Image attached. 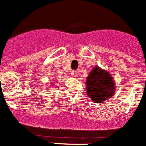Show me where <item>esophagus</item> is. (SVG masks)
Listing matches in <instances>:
<instances>
[{
	"instance_id": "obj_1",
	"label": "esophagus",
	"mask_w": 146,
	"mask_h": 146,
	"mask_svg": "<svg viewBox=\"0 0 146 146\" xmlns=\"http://www.w3.org/2000/svg\"><path fill=\"white\" fill-rule=\"evenodd\" d=\"M72 76H74V77L77 76V72H76V71H72Z\"/></svg>"
}]
</instances>
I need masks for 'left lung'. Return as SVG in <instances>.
Listing matches in <instances>:
<instances>
[{"mask_svg": "<svg viewBox=\"0 0 146 146\" xmlns=\"http://www.w3.org/2000/svg\"><path fill=\"white\" fill-rule=\"evenodd\" d=\"M115 84L108 72L94 67L86 80L87 96L96 102H104L115 93Z\"/></svg>", "mask_w": 146, "mask_h": 146, "instance_id": "1", "label": "left lung"}]
</instances>
